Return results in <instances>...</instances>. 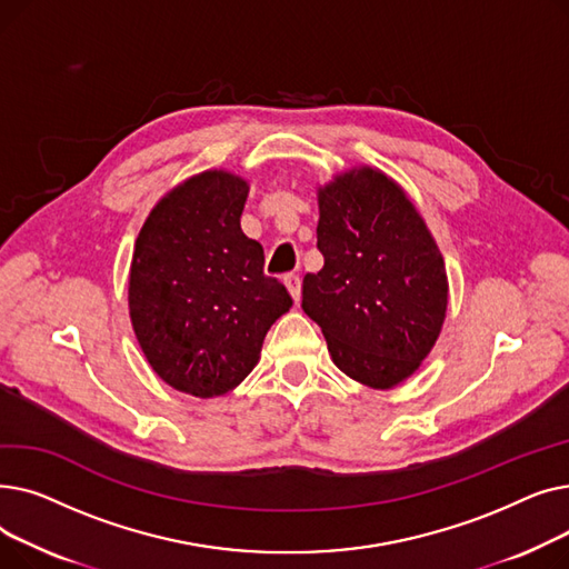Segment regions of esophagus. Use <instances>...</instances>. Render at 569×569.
Masks as SVG:
<instances>
[{"label": "esophagus", "instance_id": "esophagus-1", "mask_svg": "<svg viewBox=\"0 0 569 569\" xmlns=\"http://www.w3.org/2000/svg\"><path fill=\"white\" fill-rule=\"evenodd\" d=\"M283 283H286L290 297L295 300V305H300V300H302V281H300V277L288 274V277H283Z\"/></svg>", "mask_w": 569, "mask_h": 569}]
</instances>
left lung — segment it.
<instances>
[{
    "label": "left lung",
    "instance_id": "8db88e82",
    "mask_svg": "<svg viewBox=\"0 0 569 569\" xmlns=\"http://www.w3.org/2000/svg\"><path fill=\"white\" fill-rule=\"evenodd\" d=\"M325 264L302 283L332 362L373 390L410 378L436 346L450 300L445 260L408 193L371 166L318 187Z\"/></svg>",
    "mask_w": 569,
    "mask_h": 569
}]
</instances>
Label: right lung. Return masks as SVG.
Listing matches in <instances>:
<instances>
[{
	"label": "right lung",
	"mask_w": 569,
	"mask_h": 569,
	"mask_svg": "<svg viewBox=\"0 0 569 569\" xmlns=\"http://www.w3.org/2000/svg\"><path fill=\"white\" fill-rule=\"evenodd\" d=\"M244 177L212 168L170 189L144 219L129 272V316L154 373L177 392L221 397L260 360L290 311L283 283L239 226Z\"/></svg>",
	"instance_id": "add662e5"
}]
</instances>
